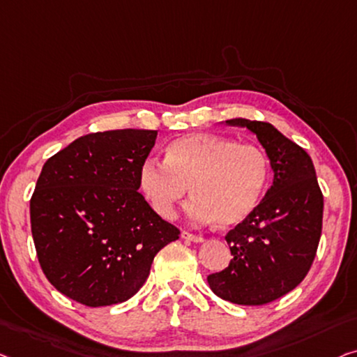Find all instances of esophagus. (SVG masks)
Masks as SVG:
<instances>
[{
  "label": "esophagus",
  "mask_w": 357,
  "mask_h": 357,
  "mask_svg": "<svg viewBox=\"0 0 357 357\" xmlns=\"http://www.w3.org/2000/svg\"><path fill=\"white\" fill-rule=\"evenodd\" d=\"M181 237H183L184 241H190V242H195V243H200V242L205 241V238L202 237V236H197V234L188 232V231H184L183 234H181Z\"/></svg>",
  "instance_id": "34e87169"
}]
</instances>
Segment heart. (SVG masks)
Wrapping results in <instances>:
<instances>
[{"mask_svg": "<svg viewBox=\"0 0 357 357\" xmlns=\"http://www.w3.org/2000/svg\"><path fill=\"white\" fill-rule=\"evenodd\" d=\"M269 160L261 147L213 132H188L165 147V162L147 160L139 185L152 208L172 220L189 194L188 215L195 222L221 227L247 220L264 194Z\"/></svg>", "mask_w": 357, "mask_h": 357, "instance_id": "obj_1", "label": "heart"}]
</instances>
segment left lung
Here are the masks:
<instances>
[{"instance_id":"1","label":"left lung","mask_w":357,"mask_h":357,"mask_svg":"<svg viewBox=\"0 0 357 357\" xmlns=\"http://www.w3.org/2000/svg\"><path fill=\"white\" fill-rule=\"evenodd\" d=\"M255 132L274 172L273 185L245 221L227 232L232 259L208 275L213 294L243 306L284 296L306 278L322 232L324 197L311 157L271 123L226 120Z\"/></svg>"}]
</instances>
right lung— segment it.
<instances>
[{
  "instance_id": "add662e5",
  "label": "right lung",
  "mask_w": 357,
  "mask_h": 357,
  "mask_svg": "<svg viewBox=\"0 0 357 357\" xmlns=\"http://www.w3.org/2000/svg\"><path fill=\"white\" fill-rule=\"evenodd\" d=\"M155 139L153 130L91 132L43 165L30 200L31 236L46 279L73 301L130 300L155 255L179 238L137 192Z\"/></svg>"
}]
</instances>
